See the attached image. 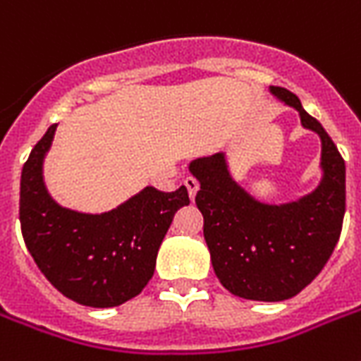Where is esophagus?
<instances>
[{"mask_svg": "<svg viewBox=\"0 0 361 361\" xmlns=\"http://www.w3.org/2000/svg\"><path fill=\"white\" fill-rule=\"evenodd\" d=\"M183 183H185L187 191H189V197L195 198V195H197L198 191V180L195 178V176H187L185 180H183Z\"/></svg>", "mask_w": 361, "mask_h": 361, "instance_id": "1", "label": "esophagus"}]
</instances>
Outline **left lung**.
Returning a JSON list of instances; mask_svg holds the SVG:
<instances>
[{"mask_svg":"<svg viewBox=\"0 0 361 361\" xmlns=\"http://www.w3.org/2000/svg\"><path fill=\"white\" fill-rule=\"evenodd\" d=\"M271 93L300 112L302 125L322 140L324 180L300 202L266 206L247 195L226 172L221 153L191 163L200 181L195 202L204 217L215 275L245 300L281 302L296 296L330 260L345 217V159L324 127L285 87Z\"/></svg>","mask_w":361,"mask_h":361,"instance_id":"1","label":"left lung"}]
</instances>
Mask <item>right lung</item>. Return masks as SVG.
Instances as JSON below:
<instances>
[{"mask_svg": "<svg viewBox=\"0 0 361 361\" xmlns=\"http://www.w3.org/2000/svg\"><path fill=\"white\" fill-rule=\"evenodd\" d=\"M56 123L31 149L20 180V226L25 247L63 296L87 307H114L138 296L152 279L157 251L189 192L146 187L109 214L61 208L42 183V157Z\"/></svg>", "mask_w": 361, "mask_h": 361, "instance_id": "1", "label": "right lung"}]
</instances>
